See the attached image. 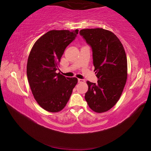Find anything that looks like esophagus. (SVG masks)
<instances>
[{"label":"esophagus","mask_w":151,"mask_h":151,"mask_svg":"<svg viewBox=\"0 0 151 151\" xmlns=\"http://www.w3.org/2000/svg\"><path fill=\"white\" fill-rule=\"evenodd\" d=\"M78 81L79 83H84L85 82V80H84L83 79H78Z\"/></svg>","instance_id":"1"}]
</instances>
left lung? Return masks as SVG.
<instances>
[{"instance_id":"obj_1","label":"left lung","mask_w":151,"mask_h":151,"mask_svg":"<svg viewBox=\"0 0 151 151\" xmlns=\"http://www.w3.org/2000/svg\"><path fill=\"white\" fill-rule=\"evenodd\" d=\"M80 34L92 47L97 83L87 82L85 99L98 113L109 111L118 102L127 78V60L124 47L111 31L103 28L83 29Z\"/></svg>"}]
</instances>
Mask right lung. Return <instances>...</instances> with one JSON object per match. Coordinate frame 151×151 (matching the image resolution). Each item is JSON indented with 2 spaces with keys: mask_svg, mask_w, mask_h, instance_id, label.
Instances as JSON below:
<instances>
[{
  "mask_svg": "<svg viewBox=\"0 0 151 151\" xmlns=\"http://www.w3.org/2000/svg\"><path fill=\"white\" fill-rule=\"evenodd\" d=\"M78 29L51 30L34 44L27 63V76L35 99L44 110L58 113L67 104L78 79L56 73L66 47Z\"/></svg>",
  "mask_w": 151,
  "mask_h": 151,
  "instance_id": "right-lung-1",
  "label": "right lung"
}]
</instances>
